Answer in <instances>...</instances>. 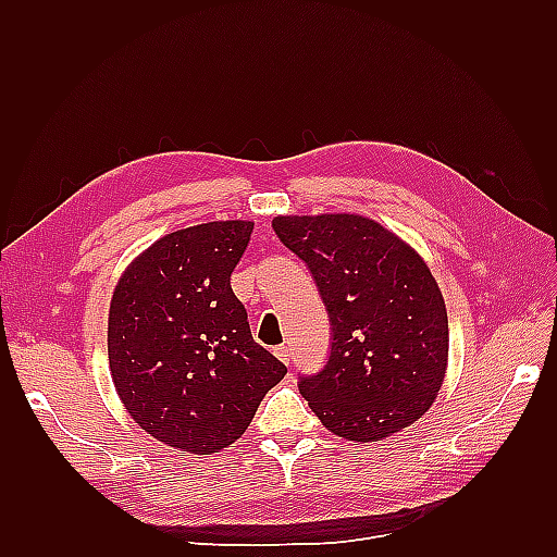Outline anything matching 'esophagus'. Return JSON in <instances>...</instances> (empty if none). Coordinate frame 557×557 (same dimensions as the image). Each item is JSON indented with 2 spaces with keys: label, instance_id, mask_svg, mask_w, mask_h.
Masks as SVG:
<instances>
[{
  "label": "esophagus",
  "instance_id": "34e87169",
  "mask_svg": "<svg viewBox=\"0 0 557 557\" xmlns=\"http://www.w3.org/2000/svg\"><path fill=\"white\" fill-rule=\"evenodd\" d=\"M275 357H277L282 363L289 366V361H292V349H289L287 345H280V347H275Z\"/></svg>",
  "mask_w": 557,
  "mask_h": 557
}]
</instances>
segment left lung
Here are the masks:
<instances>
[{"label": "left lung", "instance_id": "left-lung-1", "mask_svg": "<svg viewBox=\"0 0 557 557\" xmlns=\"http://www.w3.org/2000/svg\"><path fill=\"white\" fill-rule=\"evenodd\" d=\"M272 230L315 280L333 325L325 369L299 393L330 433L385 441L419 421L447 373V309L425 260L349 212L277 215Z\"/></svg>", "mask_w": 557, "mask_h": 557}]
</instances>
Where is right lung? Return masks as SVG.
I'll return each mask as SVG.
<instances>
[{"mask_svg":"<svg viewBox=\"0 0 557 557\" xmlns=\"http://www.w3.org/2000/svg\"><path fill=\"white\" fill-rule=\"evenodd\" d=\"M253 222L218 220L164 234L116 282L110 373L140 429L191 455L239 441L260 399L287 373L253 342L232 292Z\"/></svg>","mask_w":557,"mask_h":557,"instance_id":"add662e5","label":"right lung"}]
</instances>
